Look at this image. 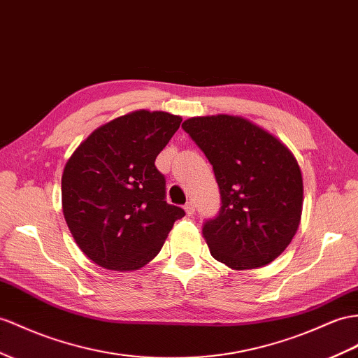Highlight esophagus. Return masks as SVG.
I'll use <instances>...</instances> for the list:
<instances>
[{"label": "esophagus", "instance_id": "obj_1", "mask_svg": "<svg viewBox=\"0 0 358 358\" xmlns=\"http://www.w3.org/2000/svg\"><path fill=\"white\" fill-rule=\"evenodd\" d=\"M185 210H186V215L187 216H194L195 215V204L190 201V203H187L185 206Z\"/></svg>", "mask_w": 358, "mask_h": 358}]
</instances>
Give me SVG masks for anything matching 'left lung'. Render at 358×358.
Here are the masks:
<instances>
[{"label":"left lung","mask_w":358,"mask_h":358,"mask_svg":"<svg viewBox=\"0 0 358 358\" xmlns=\"http://www.w3.org/2000/svg\"><path fill=\"white\" fill-rule=\"evenodd\" d=\"M181 127L213 166L221 194V210L203 227L212 257L234 271L266 266L301 222L304 186L295 155L242 116H195Z\"/></svg>","instance_id":"left-lung-1"}]
</instances>
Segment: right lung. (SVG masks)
<instances>
[{"mask_svg":"<svg viewBox=\"0 0 358 358\" xmlns=\"http://www.w3.org/2000/svg\"><path fill=\"white\" fill-rule=\"evenodd\" d=\"M181 121L168 112L134 110L92 131L66 162L63 216L78 248L98 266L143 268L185 216L164 201L166 181L154 164Z\"/></svg>","mask_w":358,"mask_h":358,"instance_id":"1","label":"right lung"}]
</instances>
